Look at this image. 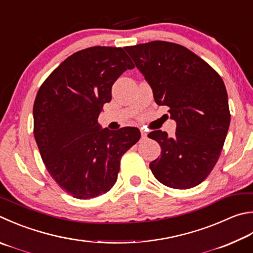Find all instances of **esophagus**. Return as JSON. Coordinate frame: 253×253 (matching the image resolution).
I'll return each instance as SVG.
<instances>
[{
  "label": "esophagus",
  "instance_id": "obj_1",
  "mask_svg": "<svg viewBox=\"0 0 253 253\" xmlns=\"http://www.w3.org/2000/svg\"><path fill=\"white\" fill-rule=\"evenodd\" d=\"M140 134H141V140H145L147 138V132L145 130H140Z\"/></svg>",
  "mask_w": 253,
  "mask_h": 253
}]
</instances>
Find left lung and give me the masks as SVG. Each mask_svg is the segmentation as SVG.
Here are the masks:
<instances>
[{
  "mask_svg": "<svg viewBox=\"0 0 253 253\" xmlns=\"http://www.w3.org/2000/svg\"><path fill=\"white\" fill-rule=\"evenodd\" d=\"M125 49L151 86L155 102L168 106L177 123L171 138L162 130L148 134L162 148L150 170L174 189L199 185L217 164L230 125L222 79L198 55L176 43L153 41Z\"/></svg>",
  "mask_w": 253,
  "mask_h": 253,
  "instance_id": "left-lung-1",
  "label": "left lung"
}]
</instances>
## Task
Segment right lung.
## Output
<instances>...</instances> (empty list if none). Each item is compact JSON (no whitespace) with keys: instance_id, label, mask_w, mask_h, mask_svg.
Here are the masks:
<instances>
[{"instance_id":"obj_1","label":"right lung","mask_w":253,"mask_h":253,"mask_svg":"<svg viewBox=\"0 0 253 253\" xmlns=\"http://www.w3.org/2000/svg\"><path fill=\"white\" fill-rule=\"evenodd\" d=\"M134 67L122 47H88L67 57L40 87L33 106L36 144L50 176L74 198L111 190L123 155L140 138L138 128L113 131L97 122L114 83Z\"/></svg>"}]
</instances>
